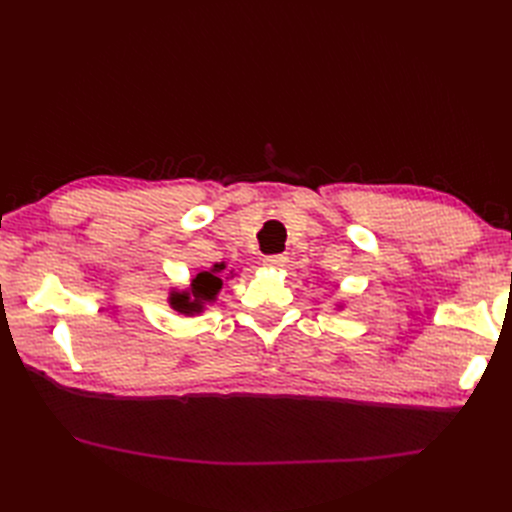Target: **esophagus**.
<instances>
[{
	"mask_svg": "<svg viewBox=\"0 0 512 512\" xmlns=\"http://www.w3.org/2000/svg\"><path fill=\"white\" fill-rule=\"evenodd\" d=\"M262 262H265V267H269V269H282V267H286L288 256L286 254H273V256L262 258Z\"/></svg>",
	"mask_w": 512,
	"mask_h": 512,
	"instance_id": "esophagus-1",
	"label": "esophagus"
}]
</instances>
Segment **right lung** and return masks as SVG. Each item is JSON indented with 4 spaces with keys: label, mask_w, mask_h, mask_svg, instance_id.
Here are the masks:
<instances>
[{
    "label": "right lung",
    "mask_w": 512,
    "mask_h": 512,
    "mask_svg": "<svg viewBox=\"0 0 512 512\" xmlns=\"http://www.w3.org/2000/svg\"><path fill=\"white\" fill-rule=\"evenodd\" d=\"M226 275H230V273H226L224 262H215L209 271H203L194 277L188 290L170 292V297H168L170 307L185 316L200 314L207 303H213L215 297H218L224 280H228Z\"/></svg>",
    "instance_id": "obj_1"
}]
</instances>
